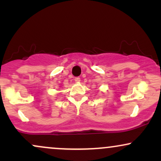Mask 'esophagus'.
I'll return each mask as SVG.
<instances>
[{
  "label": "esophagus",
  "mask_w": 161,
  "mask_h": 161,
  "mask_svg": "<svg viewBox=\"0 0 161 161\" xmlns=\"http://www.w3.org/2000/svg\"><path fill=\"white\" fill-rule=\"evenodd\" d=\"M74 81H75V82L79 83V82H80V78H79V77H76V78L74 79Z\"/></svg>",
  "instance_id": "obj_1"
}]
</instances>
